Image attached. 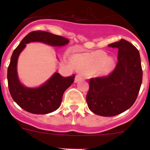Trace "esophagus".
<instances>
[{
	"label": "esophagus",
	"instance_id": "obj_1",
	"mask_svg": "<svg viewBox=\"0 0 150 150\" xmlns=\"http://www.w3.org/2000/svg\"><path fill=\"white\" fill-rule=\"evenodd\" d=\"M82 79H83V76H82V75H80V74H77V75H76V76H75L74 82H75V83H78V82L81 81Z\"/></svg>",
	"mask_w": 150,
	"mask_h": 150
}]
</instances>
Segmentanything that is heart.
I'll return each mask as SVG.
<instances>
[{"mask_svg":"<svg viewBox=\"0 0 150 150\" xmlns=\"http://www.w3.org/2000/svg\"><path fill=\"white\" fill-rule=\"evenodd\" d=\"M71 61L78 71L92 76L108 74L114 67L112 58L106 55L102 51L75 54Z\"/></svg>","mask_w":150,"mask_h":150,"instance_id":"1","label":"heart"}]
</instances>
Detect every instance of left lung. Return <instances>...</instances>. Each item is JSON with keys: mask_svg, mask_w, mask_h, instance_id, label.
<instances>
[{"mask_svg": "<svg viewBox=\"0 0 150 150\" xmlns=\"http://www.w3.org/2000/svg\"><path fill=\"white\" fill-rule=\"evenodd\" d=\"M108 46L118 50V63L107 76L89 79L86 101L90 110L101 116L120 114L135 102L142 83L143 71L139 51L125 40Z\"/></svg>", "mask_w": 150, "mask_h": 150, "instance_id": "left-lung-1", "label": "left lung"}]
</instances>
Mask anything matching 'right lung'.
I'll return each instance as SVG.
<instances>
[{
    "label": "right lung",
    "instance_id": "right-lung-1",
    "mask_svg": "<svg viewBox=\"0 0 150 150\" xmlns=\"http://www.w3.org/2000/svg\"><path fill=\"white\" fill-rule=\"evenodd\" d=\"M31 42H40L52 46H63L67 45L69 40L65 38L43 30L32 31L22 39L13 51L8 67V87L13 100L30 113L47 114L60 107L64 92L74 83L75 76L73 75L63 77L59 73H55L40 86L28 88L23 86L18 79L17 62L26 44Z\"/></svg>",
    "mask_w": 150,
    "mask_h": 150
}]
</instances>
